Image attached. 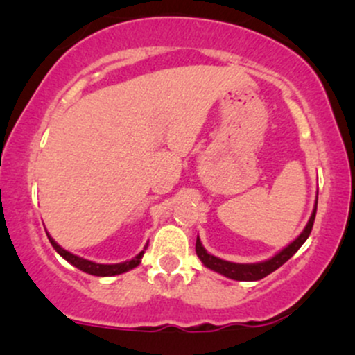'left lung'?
<instances>
[{
    "instance_id": "8db88e82",
    "label": "left lung",
    "mask_w": 355,
    "mask_h": 355,
    "mask_svg": "<svg viewBox=\"0 0 355 355\" xmlns=\"http://www.w3.org/2000/svg\"><path fill=\"white\" fill-rule=\"evenodd\" d=\"M315 211H317V200L315 205H313V211L309 218L307 225L305 229L300 232V235L297 237L294 242L288 243L287 247L282 248L279 254H275L274 257H270L268 260H263V262H257V263H235V262H229V260L218 259V257L209 254L205 250V247L202 245L200 239L197 237V243H195V252H197L198 259L202 260V263L210 270L217 272V274H222L225 277H229L232 280H245V282H252V280H260L263 277H267L268 274L277 270L279 267H282L292 255L299 250L300 247L304 245L305 240L309 239L311 235L312 227H313V220H315Z\"/></svg>"
}]
</instances>
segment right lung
Wrapping results in <instances>:
<instances>
[{"instance_id": "add662e5", "label": "right lung", "mask_w": 355, "mask_h": 355, "mask_svg": "<svg viewBox=\"0 0 355 355\" xmlns=\"http://www.w3.org/2000/svg\"><path fill=\"white\" fill-rule=\"evenodd\" d=\"M48 240H50V243L53 245L58 254L63 257L67 262H70L73 267L80 268L81 272H85V274H89V275H96V277H113V275H120V274H125V272L132 270V268H135L140 266L141 262V257H144L146 247H148V243L144 247V250L140 252V254L133 257L132 260H126V262H121V263H96V262H92V260H87V259H81V257L71 254V252L64 250L63 247H60L58 243L55 242V240L51 239V235L48 234Z\"/></svg>"}]
</instances>
